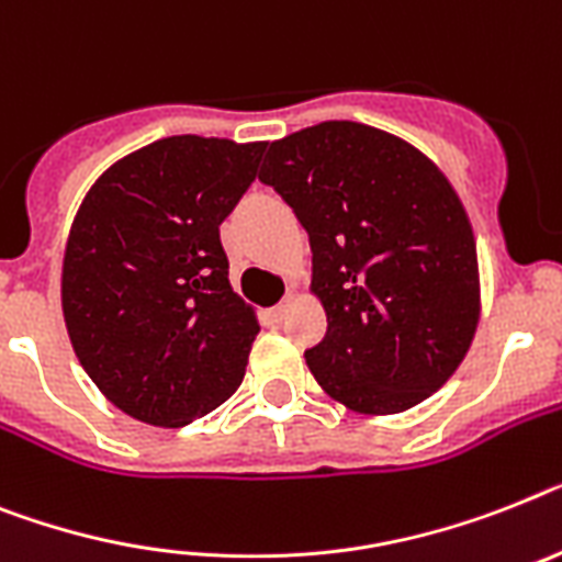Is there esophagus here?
Segmentation results:
<instances>
[{
  "label": "esophagus",
  "instance_id": "obj_1",
  "mask_svg": "<svg viewBox=\"0 0 562 562\" xmlns=\"http://www.w3.org/2000/svg\"><path fill=\"white\" fill-rule=\"evenodd\" d=\"M296 303H300V294H296V291H289V294H285V300H282V303L271 311L273 323H282V319L289 317V311L294 308Z\"/></svg>",
  "mask_w": 562,
  "mask_h": 562
}]
</instances>
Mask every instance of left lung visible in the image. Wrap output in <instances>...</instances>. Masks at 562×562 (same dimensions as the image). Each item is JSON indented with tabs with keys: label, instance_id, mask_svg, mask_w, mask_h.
<instances>
[{
	"label": "left lung",
	"instance_id": "1",
	"mask_svg": "<svg viewBox=\"0 0 562 562\" xmlns=\"http://www.w3.org/2000/svg\"><path fill=\"white\" fill-rule=\"evenodd\" d=\"M259 179L308 231L328 317L305 351L319 389L385 417L449 383L477 331L480 266L446 173L389 131L331 120L271 143Z\"/></svg>",
	"mask_w": 562,
	"mask_h": 562
}]
</instances>
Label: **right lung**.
Masks as SVG:
<instances>
[{
	"label": "right lung",
	"mask_w": 562,
	"mask_h": 562,
	"mask_svg": "<svg viewBox=\"0 0 562 562\" xmlns=\"http://www.w3.org/2000/svg\"><path fill=\"white\" fill-rule=\"evenodd\" d=\"M266 143L165 136L88 188L63 259L70 346L105 400L179 428L239 389L257 311L231 289L220 225Z\"/></svg>",
	"instance_id": "add662e5"
}]
</instances>
